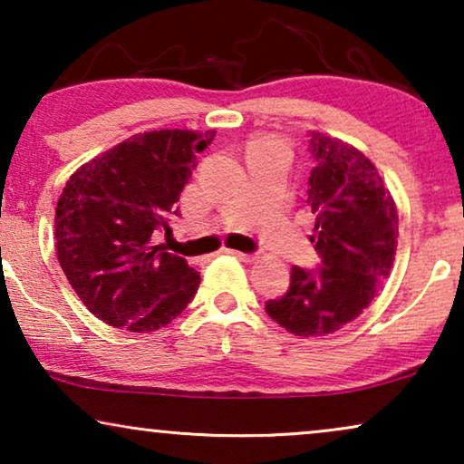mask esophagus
<instances>
[{"mask_svg":"<svg viewBox=\"0 0 464 464\" xmlns=\"http://www.w3.org/2000/svg\"><path fill=\"white\" fill-rule=\"evenodd\" d=\"M226 253H230V256L238 257L240 262H256V256H251V253H243V251H234V249H226Z\"/></svg>","mask_w":464,"mask_h":464,"instance_id":"esophagus-1","label":"esophagus"}]
</instances>
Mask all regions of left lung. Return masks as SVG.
<instances>
[{
  "label": "left lung",
  "instance_id": "left-lung-1",
  "mask_svg": "<svg viewBox=\"0 0 464 464\" xmlns=\"http://www.w3.org/2000/svg\"><path fill=\"white\" fill-rule=\"evenodd\" d=\"M310 145L316 158L308 177L316 215L310 240L323 266H294L287 294L266 304L272 321L302 338L338 332L370 306L391 275L399 237L397 205L370 158L321 132Z\"/></svg>",
  "mask_w": 464,
  "mask_h": 464
}]
</instances>
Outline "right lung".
Returning a JSON list of instances; mask_svg holds the SVG:
<instances>
[{
	"instance_id": "obj_1",
	"label": "right lung",
	"mask_w": 464,
	"mask_h": 464,
	"mask_svg": "<svg viewBox=\"0 0 464 464\" xmlns=\"http://www.w3.org/2000/svg\"><path fill=\"white\" fill-rule=\"evenodd\" d=\"M215 130L139 132L94 156L63 188L56 257L91 313L126 332H156L183 313L200 275L154 243Z\"/></svg>"
}]
</instances>
